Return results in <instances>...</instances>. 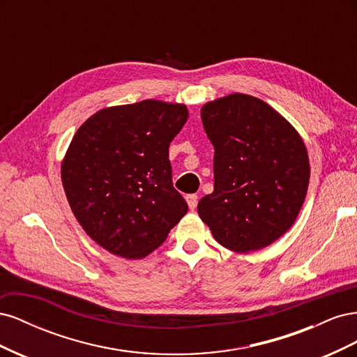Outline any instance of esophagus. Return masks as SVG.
<instances>
[{
  "label": "esophagus",
  "mask_w": 357,
  "mask_h": 357,
  "mask_svg": "<svg viewBox=\"0 0 357 357\" xmlns=\"http://www.w3.org/2000/svg\"><path fill=\"white\" fill-rule=\"evenodd\" d=\"M185 198H186V201H188L189 208H190V210H195V208H197V204H198V197L193 195V193H190V195H186Z\"/></svg>",
  "instance_id": "esophagus-1"
}]
</instances>
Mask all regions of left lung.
Instances as JSON below:
<instances>
[{"instance_id":"left-lung-1","label":"left lung","mask_w":357,"mask_h":357,"mask_svg":"<svg viewBox=\"0 0 357 357\" xmlns=\"http://www.w3.org/2000/svg\"><path fill=\"white\" fill-rule=\"evenodd\" d=\"M201 119L214 146V190L198 202L199 218L229 250H261L290 229L304 204L307 147L282 114L252 95L210 101Z\"/></svg>"}]
</instances>
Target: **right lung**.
Returning <instances> with one entry per match:
<instances>
[{
	"instance_id": "1",
	"label": "right lung",
	"mask_w": 357,
	"mask_h": 357,
	"mask_svg": "<svg viewBox=\"0 0 357 357\" xmlns=\"http://www.w3.org/2000/svg\"><path fill=\"white\" fill-rule=\"evenodd\" d=\"M188 117L185 104L144 100L96 112L74 134L62 186L75 219L107 252L143 259L188 213L168 159Z\"/></svg>"
}]
</instances>
